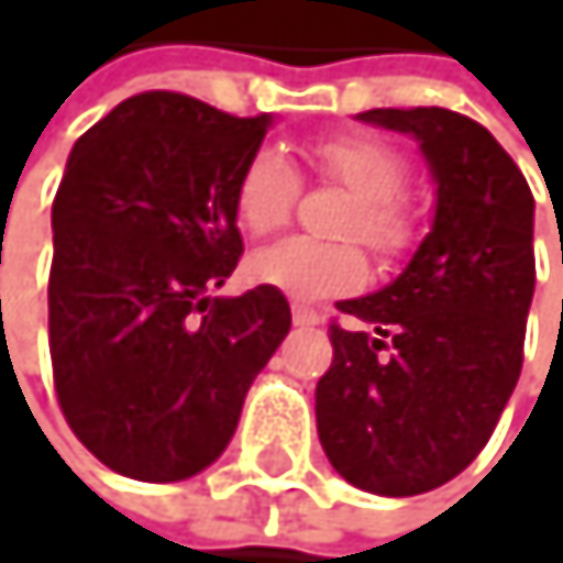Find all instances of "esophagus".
<instances>
[{"instance_id":"1","label":"esophagus","mask_w":563,"mask_h":563,"mask_svg":"<svg viewBox=\"0 0 563 563\" xmlns=\"http://www.w3.org/2000/svg\"><path fill=\"white\" fill-rule=\"evenodd\" d=\"M294 323H297V328H317V323H320V313L297 303V307H294Z\"/></svg>"}]
</instances>
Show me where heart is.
Instances as JSON below:
<instances>
[{
    "label": "heart",
    "mask_w": 563,
    "mask_h": 563,
    "mask_svg": "<svg viewBox=\"0 0 563 563\" xmlns=\"http://www.w3.org/2000/svg\"><path fill=\"white\" fill-rule=\"evenodd\" d=\"M317 172L351 191V206L338 222V235L361 240L375 253H398L412 240V219L398 202L408 181L405 162L382 141L372 137H331L313 147ZM300 178L297 168L276 147H260L235 178V219L253 235H266L290 219ZM256 284L310 303L351 294L364 284L367 263L354 243H317L290 235L250 260Z\"/></svg>",
    "instance_id": "obj_1"
}]
</instances>
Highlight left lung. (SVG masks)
<instances>
[{"label":"left lung","mask_w":563,"mask_h":563,"mask_svg":"<svg viewBox=\"0 0 563 563\" xmlns=\"http://www.w3.org/2000/svg\"><path fill=\"white\" fill-rule=\"evenodd\" d=\"M357 121L419 141L435 216L388 287L338 303L372 331L331 323L317 435L351 486L416 496L479 456L517 388L533 300V196L500 141L456 111L375 107Z\"/></svg>","instance_id":"obj_1"}]
</instances>
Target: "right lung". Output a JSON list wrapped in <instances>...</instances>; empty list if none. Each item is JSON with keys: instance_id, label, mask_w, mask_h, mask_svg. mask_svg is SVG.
Wrapping results in <instances>:
<instances>
[{"instance_id": "right-lung-1", "label": "right lung", "mask_w": 563, "mask_h": 563, "mask_svg": "<svg viewBox=\"0 0 563 563\" xmlns=\"http://www.w3.org/2000/svg\"><path fill=\"white\" fill-rule=\"evenodd\" d=\"M273 118L151 90L70 151L53 199L49 357L63 416L121 476L212 466L290 331L273 287L212 297L243 256L235 178Z\"/></svg>"}]
</instances>
